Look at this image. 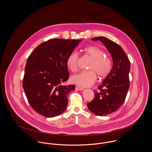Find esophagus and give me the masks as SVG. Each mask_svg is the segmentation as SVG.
Wrapping results in <instances>:
<instances>
[{"label":"esophagus","instance_id":"obj_1","mask_svg":"<svg viewBox=\"0 0 152 152\" xmlns=\"http://www.w3.org/2000/svg\"><path fill=\"white\" fill-rule=\"evenodd\" d=\"M76 89L77 90H80V91H83V90H84V89L82 87H80V86H76Z\"/></svg>","mask_w":152,"mask_h":152}]
</instances>
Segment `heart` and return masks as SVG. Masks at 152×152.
<instances>
[{
  "mask_svg": "<svg viewBox=\"0 0 152 152\" xmlns=\"http://www.w3.org/2000/svg\"><path fill=\"white\" fill-rule=\"evenodd\" d=\"M86 55L92 59L88 71L81 72L72 77L74 83L83 87H89L97 80V75L100 79H104L109 75L112 68L110 58L106 56L103 50L96 46H89L83 49ZM79 56L76 52L69 54L66 60L68 68L72 72L77 71L78 68Z\"/></svg>",
  "mask_w": 152,
  "mask_h": 152,
  "instance_id": "heart-1",
  "label": "heart"
}]
</instances>
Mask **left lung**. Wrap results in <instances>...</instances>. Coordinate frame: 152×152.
Wrapping results in <instances>:
<instances>
[{"label": "left lung", "mask_w": 152, "mask_h": 152, "mask_svg": "<svg viewBox=\"0 0 152 152\" xmlns=\"http://www.w3.org/2000/svg\"><path fill=\"white\" fill-rule=\"evenodd\" d=\"M100 41L106 47L113 60L109 75L95 91L94 99L87 104L89 110L99 116H105L116 111L125 102L130 87V61L121 46L104 37L92 38Z\"/></svg>", "instance_id": "obj_1"}]
</instances>
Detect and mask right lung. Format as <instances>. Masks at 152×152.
I'll use <instances>...</instances> for the list:
<instances>
[{
  "instance_id": "right-lung-1",
  "label": "right lung",
  "mask_w": 152,
  "mask_h": 152,
  "mask_svg": "<svg viewBox=\"0 0 152 152\" xmlns=\"http://www.w3.org/2000/svg\"><path fill=\"white\" fill-rule=\"evenodd\" d=\"M81 39H50L38 45L27 58L22 86L28 102L38 114L54 117L66 109L74 85L62 86L69 73L68 56Z\"/></svg>"
}]
</instances>
